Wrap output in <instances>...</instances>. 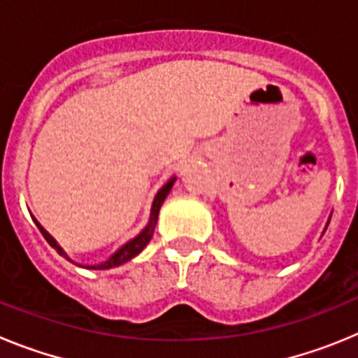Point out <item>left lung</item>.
Instances as JSON below:
<instances>
[{
    "label": "left lung",
    "mask_w": 358,
    "mask_h": 358,
    "mask_svg": "<svg viewBox=\"0 0 358 358\" xmlns=\"http://www.w3.org/2000/svg\"><path fill=\"white\" fill-rule=\"evenodd\" d=\"M327 227H328V226H327Z\"/></svg>",
    "instance_id": "8db88e82"
}]
</instances>
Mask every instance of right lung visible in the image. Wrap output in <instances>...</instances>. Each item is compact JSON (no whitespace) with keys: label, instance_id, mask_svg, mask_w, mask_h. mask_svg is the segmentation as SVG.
<instances>
[{"label":"right lung","instance_id":"obj_1","mask_svg":"<svg viewBox=\"0 0 358 358\" xmlns=\"http://www.w3.org/2000/svg\"><path fill=\"white\" fill-rule=\"evenodd\" d=\"M173 182H176V177H172V179H169V182L163 186V188L159 189L156 194V197H154V202H152V210H150V218H148V224L143 227V229L138 233V235L134 236L132 240H129L127 243H123L122 248L118 249V251H115L113 255L107 258L106 262H102V264H96V265H87L85 268H93V271H103V268H113V267H118V265L125 264V262H129L131 258H134L136 255H140L141 251L145 249V245H147L148 242H150L152 235H154V229H156V224H157V217H159V210H161V204L164 202V199H166V195L170 194V189H172ZM34 222L37 224V227H39V231L43 233V236L46 238V242L52 245L53 249H55L57 252L61 256H64L66 260H69L68 255H66L64 251H62V248L59 245V243L55 242V238H53L52 235H50L48 231L44 229L43 226H41L39 222H37L36 218H34Z\"/></svg>","mask_w":358,"mask_h":358}]
</instances>
